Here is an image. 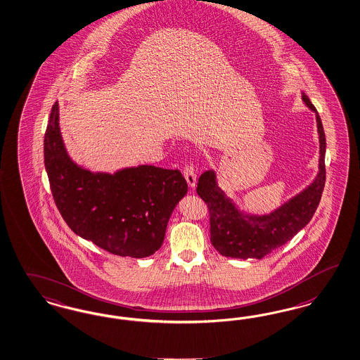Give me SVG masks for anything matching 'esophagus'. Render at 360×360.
<instances>
[{"instance_id": "esophagus-1", "label": "esophagus", "mask_w": 360, "mask_h": 360, "mask_svg": "<svg viewBox=\"0 0 360 360\" xmlns=\"http://www.w3.org/2000/svg\"><path fill=\"white\" fill-rule=\"evenodd\" d=\"M184 175H185V178H186L188 186H195V182H197V170H195V167L193 166V163H187L186 166H185V169H184Z\"/></svg>"}]
</instances>
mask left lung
Wrapping results in <instances>:
<instances>
[{"mask_svg": "<svg viewBox=\"0 0 360 360\" xmlns=\"http://www.w3.org/2000/svg\"><path fill=\"white\" fill-rule=\"evenodd\" d=\"M302 99L316 114L321 158L316 178L297 197L269 215H250L238 210L234 202L226 197L212 170L199 176L197 193L207 205L210 214L211 245L221 255L239 259H262L297 236L316 211L326 182V136L315 106L304 93H302Z\"/></svg>", "mask_w": 360, "mask_h": 360, "instance_id": "8db88e82", "label": "left lung"}]
</instances>
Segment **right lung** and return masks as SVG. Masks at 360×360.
I'll use <instances>...</instances> for the list:
<instances>
[{
  "instance_id": "obj_1",
  "label": "right lung",
  "mask_w": 360,
  "mask_h": 360,
  "mask_svg": "<svg viewBox=\"0 0 360 360\" xmlns=\"http://www.w3.org/2000/svg\"><path fill=\"white\" fill-rule=\"evenodd\" d=\"M50 190L63 221L77 236L120 257L145 258L163 243L170 215L186 195L179 170L142 165L117 173H91L63 146L58 102L44 139Z\"/></svg>"
}]
</instances>
